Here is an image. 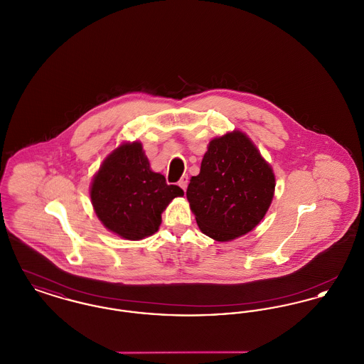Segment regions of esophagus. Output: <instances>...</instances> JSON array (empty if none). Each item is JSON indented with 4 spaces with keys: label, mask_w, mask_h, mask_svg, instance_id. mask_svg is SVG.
<instances>
[{
    "label": "esophagus",
    "mask_w": 364,
    "mask_h": 364,
    "mask_svg": "<svg viewBox=\"0 0 364 364\" xmlns=\"http://www.w3.org/2000/svg\"><path fill=\"white\" fill-rule=\"evenodd\" d=\"M178 186L183 188V190H187V186H188V176L187 174H183L180 181H178Z\"/></svg>",
    "instance_id": "obj_1"
}]
</instances>
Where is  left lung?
<instances>
[{
	"label": "left lung",
	"mask_w": 364,
	"mask_h": 364,
	"mask_svg": "<svg viewBox=\"0 0 364 364\" xmlns=\"http://www.w3.org/2000/svg\"><path fill=\"white\" fill-rule=\"evenodd\" d=\"M276 176L254 141L239 129L211 139L187 199L202 233L230 242L251 232L272 205Z\"/></svg>",
	"instance_id": "1"
}]
</instances>
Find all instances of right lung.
I'll list each match as a JSON object with an SVG mask.
<instances>
[{
    "label": "right lung",
    "instance_id": "right-lung-1",
    "mask_svg": "<svg viewBox=\"0 0 364 364\" xmlns=\"http://www.w3.org/2000/svg\"><path fill=\"white\" fill-rule=\"evenodd\" d=\"M184 191L168 186L153 172L141 143L124 141L106 156L94 174L90 198L102 225L125 240H141L154 235L162 213Z\"/></svg>",
    "mask_w": 364,
    "mask_h": 364
}]
</instances>
